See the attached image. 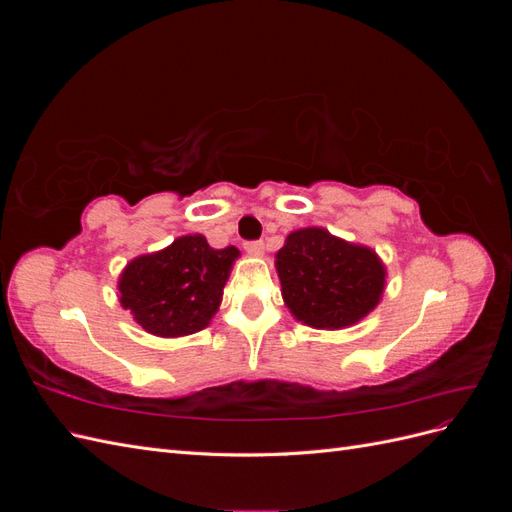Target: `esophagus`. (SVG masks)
<instances>
[{
    "mask_svg": "<svg viewBox=\"0 0 512 512\" xmlns=\"http://www.w3.org/2000/svg\"><path fill=\"white\" fill-rule=\"evenodd\" d=\"M243 247L250 254H262V250H265V243H262L260 239H256V241H245Z\"/></svg>",
    "mask_w": 512,
    "mask_h": 512,
    "instance_id": "obj_1",
    "label": "esophagus"
}]
</instances>
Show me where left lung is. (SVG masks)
<instances>
[{"label": "left lung", "mask_w": 512, "mask_h": 512, "mask_svg": "<svg viewBox=\"0 0 512 512\" xmlns=\"http://www.w3.org/2000/svg\"><path fill=\"white\" fill-rule=\"evenodd\" d=\"M275 258L286 305L314 329L350 327L382 297L384 267L376 252L324 228L292 232Z\"/></svg>", "instance_id": "1"}]
</instances>
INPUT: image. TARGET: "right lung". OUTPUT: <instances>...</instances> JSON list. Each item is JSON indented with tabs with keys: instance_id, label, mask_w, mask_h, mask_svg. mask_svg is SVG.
Listing matches in <instances>:
<instances>
[{
	"instance_id": "add662e5",
	"label": "right lung",
	"mask_w": 512,
	"mask_h": 512,
	"mask_svg": "<svg viewBox=\"0 0 512 512\" xmlns=\"http://www.w3.org/2000/svg\"><path fill=\"white\" fill-rule=\"evenodd\" d=\"M237 256V247L213 250L203 235L179 237L166 250L130 262L119 280V301L153 335L196 333L218 312Z\"/></svg>"
}]
</instances>
